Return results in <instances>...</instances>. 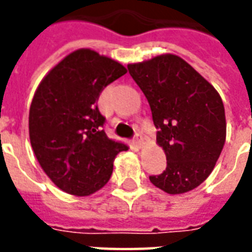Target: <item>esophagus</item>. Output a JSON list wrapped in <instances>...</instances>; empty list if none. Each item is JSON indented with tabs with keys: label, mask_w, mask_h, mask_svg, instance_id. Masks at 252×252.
Returning a JSON list of instances; mask_svg holds the SVG:
<instances>
[{
	"label": "esophagus",
	"mask_w": 252,
	"mask_h": 252,
	"mask_svg": "<svg viewBox=\"0 0 252 252\" xmlns=\"http://www.w3.org/2000/svg\"><path fill=\"white\" fill-rule=\"evenodd\" d=\"M133 143L136 144V146H142V143H143V136H142V133H136L135 136H133Z\"/></svg>",
	"instance_id": "1"
}]
</instances>
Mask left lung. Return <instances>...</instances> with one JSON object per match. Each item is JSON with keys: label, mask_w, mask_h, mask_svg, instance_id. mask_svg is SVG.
<instances>
[{"label": "left lung", "mask_w": 252, "mask_h": 252, "mask_svg": "<svg viewBox=\"0 0 252 252\" xmlns=\"http://www.w3.org/2000/svg\"><path fill=\"white\" fill-rule=\"evenodd\" d=\"M128 71L150 104L167 159L166 170L150 181L169 194L193 190L209 177L225 143L221 97L177 55L128 64Z\"/></svg>", "instance_id": "obj_1"}]
</instances>
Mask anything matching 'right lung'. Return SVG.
<instances>
[{"instance_id":"1","label":"right lung","mask_w":252,"mask_h":252,"mask_svg":"<svg viewBox=\"0 0 252 252\" xmlns=\"http://www.w3.org/2000/svg\"><path fill=\"white\" fill-rule=\"evenodd\" d=\"M126 68L92 50L67 55L47 74L30 109L33 153L50 180L74 195H89L109 181L126 146L106 136L97 105L105 86Z\"/></svg>"}]
</instances>
